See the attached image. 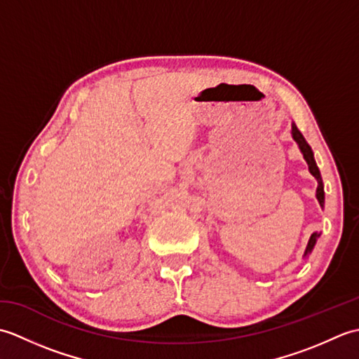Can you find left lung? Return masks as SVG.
<instances>
[{
  "label": "left lung",
  "mask_w": 359,
  "mask_h": 359,
  "mask_svg": "<svg viewBox=\"0 0 359 359\" xmlns=\"http://www.w3.org/2000/svg\"><path fill=\"white\" fill-rule=\"evenodd\" d=\"M292 135H293V139L296 140V143L299 144V149L302 151L304 158H306V162H307V165H309L310 172L313 174L315 177L318 179V184H319V185H318V189H316V197H318V201H319V203H321V207H323V205H324V187H323L321 174H319V170H318L316 162H315V158H313V151H311V148L309 147V143L306 142V139H304L302 134L299 133V129L296 128L294 123L292 125ZM318 238H319L318 233L311 234V238H310V241H309V245H307V250H306V256L310 253L311 250H313Z\"/></svg>",
  "instance_id": "left-lung-1"
}]
</instances>
